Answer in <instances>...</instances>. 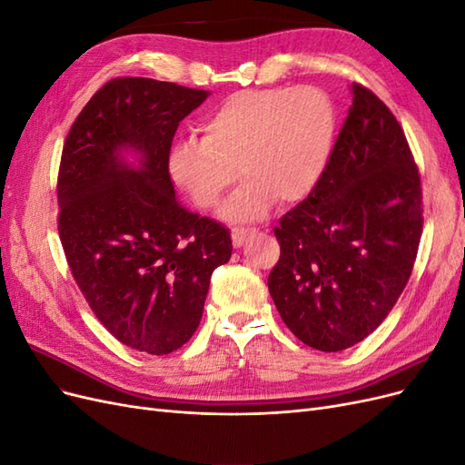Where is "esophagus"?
Returning <instances> with one entry per match:
<instances>
[{
	"label": "esophagus",
	"instance_id": "1",
	"mask_svg": "<svg viewBox=\"0 0 465 465\" xmlns=\"http://www.w3.org/2000/svg\"><path fill=\"white\" fill-rule=\"evenodd\" d=\"M254 232H256V229H232V232H231L232 244H234L236 248H241Z\"/></svg>",
	"mask_w": 465,
	"mask_h": 465
}]
</instances>
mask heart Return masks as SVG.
I'll list each match as a JSON object with an SVG mask.
<instances>
[{"label":"heart","mask_w":465,"mask_h":465,"mask_svg":"<svg viewBox=\"0 0 465 465\" xmlns=\"http://www.w3.org/2000/svg\"><path fill=\"white\" fill-rule=\"evenodd\" d=\"M335 108L316 87L238 91L205 118L202 139H182L168 153L173 184L202 211L223 205L227 221H256L279 200L308 198L326 173L335 142Z\"/></svg>","instance_id":"obj_1"}]
</instances>
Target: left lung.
<instances>
[{"mask_svg": "<svg viewBox=\"0 0 465 465\" xmlns=\"http://www.w3.org/2000/svg\"><path fill=\"white\" fill-rule=\"evenodd\" d=\"M353 104L314 192L273 229L267 279L287 328L335 353L371 335L410 281L423 232L420 178L396 116L353 83Z\"/></svg>", "mask_w": 465, "mask_h": 465, "instance_id": "8db88e82", "label": "left lung"}]
</instances>
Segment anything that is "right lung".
<instances>
[{
    "label": "right lung",
    "instance_id": "obj_1",
    "mask_svg": "<svg viewBox=\"0 0 465 465\" xmlns=\"http://www.w3.org/2000/svg\"><path fill=\"white\" fill-rule=\"evenodd\" d=\"M207 96L166 81L112 79L62 151L58 231L69 270L120 343L157 357L198 330L211 273L232 254L229 229L182 207L168 174L178 124Z\"/></svg>",
    "mask_w": 465,
    "mask_h": 465
}]
</instances>
